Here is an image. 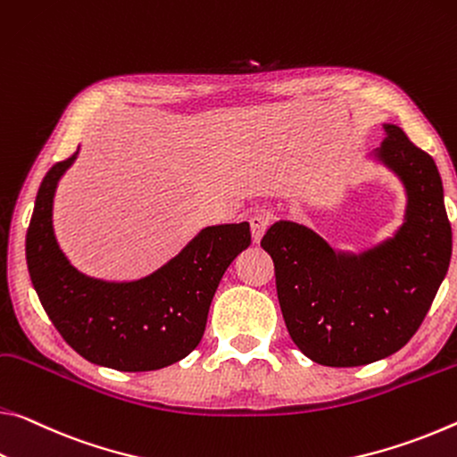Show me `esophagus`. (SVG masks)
Listing matches in <instances>:
<instances>
[{"label":"esophagus","mask_w":457,"mask_h":457,"mask_svg":"<svg viewBox=\"0 0 457 457\" xmlns=\"http://www.w3.org/2000/svg\"><path fill=\"white\" fill-rule=\"evenodd\" d=\"M268 223H270L268 213H254L250 217V229H252V240H254V244L262 240L264 231L268 229Z\"/></svg>","instance_id":"1"}]
</instances>
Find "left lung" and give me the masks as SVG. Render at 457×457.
I'll return each mask as SVG.
<instances>
[{
  "label": "left lung",
  "instance_id": "left-lung-1",
  "mask_svg": "<svg viewBox=\"0 0 457 457\" xmlns=\"http://www.w3.org/2000/svg\"><path fill=\"white\" fill-rule=\"evenodd\" d=\"M370 161L401 180L407 205L395 234L360 252L336 250L303 223L274 221L262 248L274 260L282 317L296 347L323 366L393 356L425 320L452 260V226L436 161L395 124Z\"/></svg>",
  "mask_w": 457,
  "mask_h": 457
}]
</instances>
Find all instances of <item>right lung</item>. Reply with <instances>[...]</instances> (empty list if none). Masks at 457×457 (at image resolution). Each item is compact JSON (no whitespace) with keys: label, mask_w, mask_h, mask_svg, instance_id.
<instances>
[{"label":"right lung","mask_w":457,"mask_h":457,"mask_svg":"<svg viewBox=\"0 0 457 457\" xmlns=\"http://www.w3.org/2000/svg\"><path fill=\"white\" fill-rule=\"evenodd\" d=\"M79 150L42 179L26 234V262L50 321L72 350L97 366L146 372L199 345L217 285L252 242L250 223L203 228L177 256L136 280L89 277L71 264L54 234L61 179Z\"/></svg>","instance_id":"right-lung-1"}]
</instances>
